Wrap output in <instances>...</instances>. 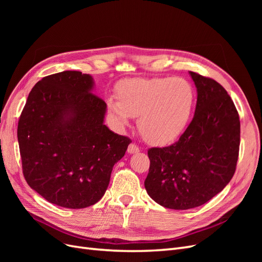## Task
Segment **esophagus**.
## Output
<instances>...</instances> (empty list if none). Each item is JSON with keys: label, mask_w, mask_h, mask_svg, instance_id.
Masks as SVG:
<instances>
[{"label": "esophagus", "mask_w": 262, "mask_h": 262, "mask_svg": "<svg viewBox=\"0 0 262 262\" xmlns=\"http://www.w3.org/2000/svg\"><path fill=\"white\" fill-rule=\"evenodd\" d=\"M138 152H140V148H139L138 145L131 143V144L128 146V153L134 154V153H138Z\"/></svg>", "instance_id": "obj_1"}]
</instances>
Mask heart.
I'll return each instance as SVG.
<instances>
[{
	"label": "heart",
	"instance_id": "heart-1",
	"mask_svg": "<svg viewBox=\"0 0 262 262\" xmlns=\"http://www.w3.org/2000/svg\"><path fill=\"white\" fill-rule=\"evenodd\" d=\"M117 99H107L108 110L120 129L138 118V129L147 143L166 145L185 132L195 104L192 84L181 77L128 78L116 87Z\"/></svg>",
	"mask_w": 262,
	"mask_h": 262
}]
</instances>
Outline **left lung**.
I'll list each match as a JSON object with an SVG mask.
<instances>
[{
    "mask_svg": "<svg viewBox=\"0 0 262 262\" xmlns=\"http://www.w3.org/2000/svg\"><path fill=\"white\" fill-rule=\"evenodd\" d=\"M198 98L192 121L179 140L147 150L148 195L162 207L188 210L207 203L234 176L241 121L225 89L210 77L189 72Z\"/></svg>",
    "mask_w": 262,
    "mask_h": 262,
    "instance_id": "8db88e82",
    "label": "left lung"
}]
</instances>
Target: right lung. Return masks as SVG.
Returning <instances> with one entry per match:
<instances>
[{"mask_svg": "<svg viewBox=\"0 0 262 262\" xmlns=\"http://www.w3.org/2000/svg\"><path fill=\"white\" fill-rule=\"evenodd\" d=\"M93 87V77L78 71L46 76L29 93L18 121L24 177L59 207L98 202L131 143L106 126L107 105Z\"/></svg>", "mask_w": 262, "mask_h": 262, "instance_id": "right-lung-1", "label": "right lung"}]
</instances>
